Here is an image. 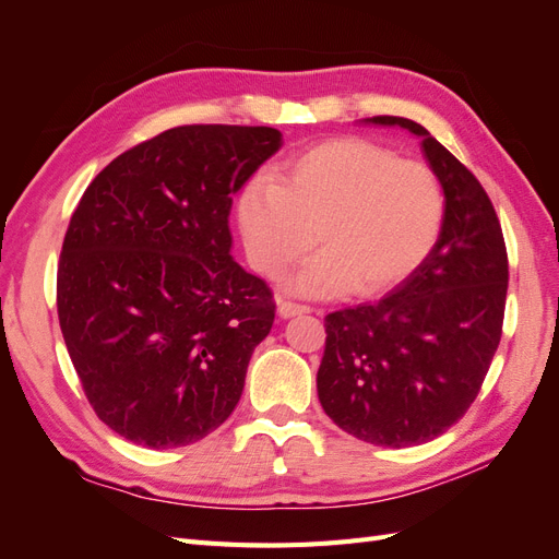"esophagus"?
<instances>
[{
    "label": "esophagus",
    "instance_id": "esophagus-1",
    "mask_svg": "<svg viewBox=\"0 0 559 559\" xmlns=\"http://www.w3.org/2000/svg\"><path fill=\"white\" fill-rule=\"evenodd\" d=\"M310 308L308 306H300V302H292V300H282L277 306V314L282 319H292L296 314H308Z\"/></svg>",
    "mask_w": 559,
    "mask_h": 559
}]
</instances>
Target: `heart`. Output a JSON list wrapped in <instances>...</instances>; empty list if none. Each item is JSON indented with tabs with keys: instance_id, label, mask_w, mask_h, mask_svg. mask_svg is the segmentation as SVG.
<instances>
[{
	"instance_id": "1",
	"label": "heart",
	"mask_w": 559,
	"mask_h": 559,
	"mask_svg": "<svg viewBox=\"0 0 559 559\" xmlns=\"http://www.w3.org/2000/svg\"><path fill=\"white\" fill-rule=\"evenodd\" d=\"M249 263L275 280L317 245L292 280L306 296H378L427 261L445 224V191L429 165L361 138L319 142L275 179L253 177L235 200Z\"/></svg>"
}]
</instances>
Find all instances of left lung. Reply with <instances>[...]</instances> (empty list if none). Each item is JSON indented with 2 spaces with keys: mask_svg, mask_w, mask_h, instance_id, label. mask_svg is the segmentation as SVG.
<instances>
[{
  "mask_svg": "<svg viewBox=\"0 0 559 559\" xmlns=\"http://www.w3.org/2000/svg\"><path fill=\"white\" fill-rule=\"evenodd\" d=\"M364 123L417 134L443 183L445 224L427 261L392 294L324 319L317 394L359 441L411 448L445 433L476 401L501 341L509 257L480 181L427 128L401 116Z\"/></svg>",
  "mask_w": 559,
  "mask_h": 559,
  "instance_id": "obj_1",
  "label": "left lung"
}]
</instances>
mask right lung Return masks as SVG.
<instances>
[{
	"label": "right lung",
	"mask_w": 559,
	"mask_h": 559,
	"mask_svg": "<svg viewBox=\"0 0 559 559\" xmlns=\"http://www.w3.org/2000/svg\"><path fill=\"white\" fill-rule=\"evenodd\" d=\"M280 146L265 126L165 130L114 158L74 210L60 329L95 415L126 441L191 445L238 405L275 302L233 261L228 214Z\"/></svg>",
	"instance_id": "obj_1"
}]
</instances>
